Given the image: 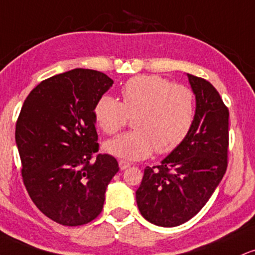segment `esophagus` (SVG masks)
<instances>
[{
  "instance_id": "34e87169",
  "label": "esophagus",
  "mask_w": 255,
  "mask_h": 255,
  "mask_svg": "<svg viewBox=\"0 0 255 255\" xmlns=\"http://www.w3.org/2000/svg\"><path fill=\"white\" fill-rule=\"evenodd\" d=\"M119 166L121 170H126V168H128L130 166V162L126 161V160H120L119 161Z\"/></svg>"
}]
</instances>
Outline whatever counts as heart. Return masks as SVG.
<instances>
[{"label":"heart","mask_w":255,"mask_h":255,"mask_svg":"<svg viewBox=\"0 0 255 255\" xmlns=\"http://www.w3.org/2000/svg\"><path fill=\"white\" fill-rule=\"evenodd\" d=\"M121 102L104 95L94 108L95 120L108 135L118 133L134 116V130L109 140L104 148L115 157L140 160L176 149L191 130L196 98L191 89L159 76L141 75L126 82Z\"/></svg>","instance_id":"1"}]
</instances>
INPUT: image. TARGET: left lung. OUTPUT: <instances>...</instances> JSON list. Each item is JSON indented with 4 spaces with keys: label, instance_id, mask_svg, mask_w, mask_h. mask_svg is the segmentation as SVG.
Instances as JSON below:
<instances>
[{
    "label": "left lung",
    "instance_id": "left-lung-1",
    "mask_svg": "<svg viewBox=\"0 0 255 255\" xmlns=\"http://www.w3.org/2000/svg\"><path fill=\"white\" fill-rule=\"evenodd\" d=\"M196 114L186 139L158 166H147L136 203L141 215L160 227L192 219L209 201L227 170L229 110L213 84L188 73Z\"/></svg>",
    "mask_w": 255,
    "mask_h": 255
}]
</instances>
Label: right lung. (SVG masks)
Returning <instances> with one entry per match:
<instances>
[{
  "label": "right lung",
  "instance_id": "obj_1",
  "mask_svg": "<svg viewBox=\"0 0 255 255\" xmlns=\"http://www.w3.org/2000/svg\"><path fill=\"white\" fill-rule=\"evenodd\" d=\"M114 81L103 72L73 69L30 91L16 121L15 141L29 197L63 226L87 225L103 209L119 164L98 152L94 108Z\"/></svg>",
  "mask_w": 255,
  "mask_h": 255
}]
</instances>
